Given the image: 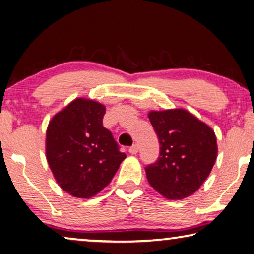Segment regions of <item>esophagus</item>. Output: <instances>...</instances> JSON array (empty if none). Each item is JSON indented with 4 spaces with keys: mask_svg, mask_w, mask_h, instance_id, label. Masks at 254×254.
Here are the masks:
<instances>
[{
    "mask_svg": "<svg viewBox=\"0 0 254 254\" xmlns=\"http://www.w3.org/2000/svg\"><path fill=\"white\" fill-rule=\"evenodd\" d=\"M137 151H139V147H137L136 144H133L132 147L128 148V152H130L131 154H136Z\"/></svg>",
    "mask_w": 254,
    "mask_h": 254,
    "instance_id": "34e87169",
    "label": "esophagus"
}]
</instances>
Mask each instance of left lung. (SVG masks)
<instances>
[{
    "mask_svg": "<svg viewBox=\"0 0 254 254\" xmlns=\"http://www.w3.org/2000/svg\"><path fill=\"white\" fill-rule=\"evenodd\" d=\"M148 117L160 143L157 161L145 167L149 184L168 199L192 195L216 160L214 131L183 109L152 111Z\"/></svg>",
    "mask_w": 254,
    "mask_h": 254,
    "instance_id": "8db88e82",
    "label": "left lung"
}]
</instances>
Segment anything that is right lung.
<instances>
[{"label":"right lung","instance_id":"1","mask_svg":"<svg viewBox=\"0 0 254 254\" xmlns=\"http://www.w3.org/2000/svg\"><path fill=\"white\" fill-rule=\"evenodd\" d=\"M105 106L77 98L49 122L46 156L64 190L91 198L106 187L127 154L120 152L111 131L103 127Z\"/></svg>","mask_w":254,"mask_h":254}]
</instances>
